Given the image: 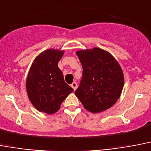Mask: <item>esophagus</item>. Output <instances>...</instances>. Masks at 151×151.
Listing matches in <instances>:
<instances>
[{
  "label": "esophagus",
  "mask_w": 151,
  "mask_h": 151,
  "mask_svg": "<svg viewBox=\"0 0 151 151\" xmlns=\"http://www.w3.org/2000/svg\"><path fill=\"white\" fill-rule=\"evenodd\" d=\"M71 86H72L73 90H76V88H77V83H76V82H73V83L71 84Z\"/></svg>",
  "instance_id": "1"
}]
</instances>
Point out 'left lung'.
<instances>
[{"mask_svg":"<svg viewBox=\"0 0 151 151\" xmlns=\"http://www.w3.org/2000/svg\"><path fill=\"white\" fill-rule=\"evenodd\" d=\"M83 77L75 94L83 107L92 113L111 108L124 86L122 69L116 59L101 48L78 50Z\"/></svg>","mask_w":151,"mask_h":151,"instance_id":"1","label":"left lung"}]
</instances>
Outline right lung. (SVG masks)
I'll return each instance as SVG.
<instances>
[{
  "mask_svg": "<svg viewBox=\"0 0 151 151\" xmlns=\"http://www.w3.org/2000/svg\"><path fill=\"white\" fill-rule=\"evenodd\" d=\"M64 50L48 49L40 53L32 62L26 79V91L36 109L48 114H55L61 103L73 91L64 80L58 63Z\"/></svg>",
  "mask_w": 151,
  "mask_h": 151,
  "instance_id": "add662e5",
  "label": "right lung"
}]
</instances>
